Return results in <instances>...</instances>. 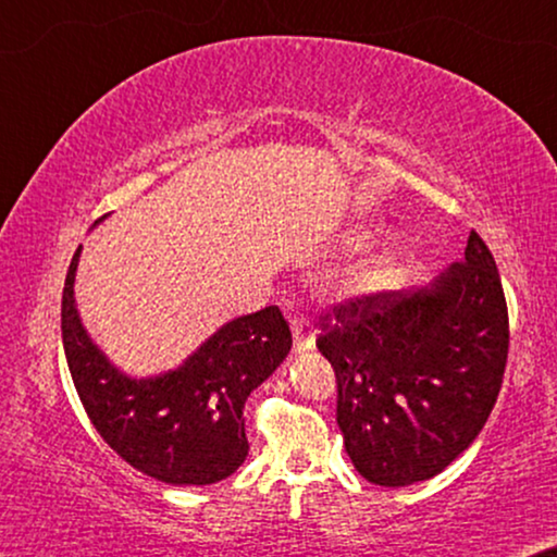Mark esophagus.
Segmentation results:
<instances>
[{"mask_svg": "<svg viewBox=\"0 0 557 557\" xmlns=\"http://www.w3.org/2000/svg\"><path fill=\"white\" fill-rule=\"evenodd\" d=\"M292 332H294V349L296 352H307L314 347V326L307 314L292 317Z\"/></svg>", "mask_w": 557, "mask_h": 557, "instance_id": "1", "label": "esophagus"}]
</instances>
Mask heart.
I'll return each mask as SVG.
<instances>
[{"mask_svg": "<svg viewBox=\"0 0 557 557\" xmlns=\"http://www.w3.org/2000/svg\"><path fill=\"white\" fill-rule=\"evenodd\" d=\"M360 238H370V233H362ZM408 263L403 261H383L375 263L372 269L360 273V286L364 292H387V288H398L400 284H406L408 278Z\"/></svg>", "mask_w": 557, "mask_h": 557, "instance_id": "1", "label": "heart"}]
</instances>
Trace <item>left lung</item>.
<instances>
[{"instance_id":"obj_1","label":"left lung","mask_w":557,"mask_h":557,"mask_svg":"<svg viewBox=\"0 0 557 557\" xmlns=\"http://www.w3.org/2000/svg\"><path fill=\"white\" fill-rule=\"evenodd\" d=\"M317 326L337 377L345 451L368 482H425L484 429L505 377L509 314L476 231L463 261L425 292L349 296Z\"/></svg>"}]
</instances>
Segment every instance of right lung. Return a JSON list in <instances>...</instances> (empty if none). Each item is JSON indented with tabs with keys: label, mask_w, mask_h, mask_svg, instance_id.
I'll list each match as a JSON object with an SVG mask.
<instances>
[{
	"label": "right lung",
	"mask_w": 557,
	"mask_h": 557,
	"mask_svg": "<svg viewBox=\"0 0 557 557\" xmlns=\"http://www.w3.org/2000/svg\"><path fill=\"white\" fill-rule=\"evenodd\" d=\"M81 248L65 276L60 326L73 385L94 429L126 463L164 484H215L246 461L243 406L286 360L292 330L278 307L227 322L180 370L132 380L83 330L73 299Z\"/></svg>",
	"instance_id": "1"
}]
</instances>
